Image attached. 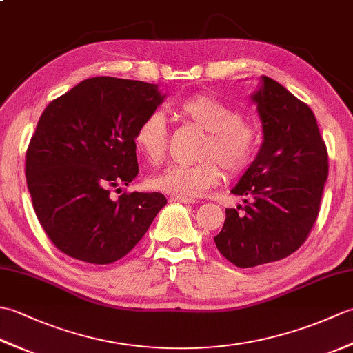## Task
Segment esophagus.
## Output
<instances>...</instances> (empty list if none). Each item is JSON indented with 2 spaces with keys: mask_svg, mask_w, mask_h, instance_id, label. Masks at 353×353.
<instances>
[{
  "mask_svg": "<svg viewBox=\"0 0 353 353\" xmlns=\"http://www.w3.org/2000/svg\"><path fill=\"white\" fill-rule=\"evenodd\" d=\"M170 200H171V201H177V203H183V205H192V203H196V200H194V199L183 197V196H171Z\"/></svg>",
  "mask_w": 353,
  "mask_h": 353,
  "instance_id": "34e87169",
  "label": "esophagus"
}]
</instances>
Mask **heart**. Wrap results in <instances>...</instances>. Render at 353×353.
Listing matches in <instances>:
<instances>
[{"instance_id":"heart-1","label":"heart","mask_w":353,"mask_h":353,"mask_svg":"<svg viewBox=\"0 0 353 353\" xmlns=\"http://www.w3.org/2000/svg\"><path fill=\"white\" fill-rule=\"evenodd\" d=\"M177 112L206 130L199 153L203 161L170 165L150 177L152 188L172 196L196 197L221 182V165L229 174H238L252 163L259 142L258 129L229 104L211 94H196L179 103ZM133 141L150 162H161L168 147V127L162 112L153 110L142 118Z\"/></svg>"}]
</instances>
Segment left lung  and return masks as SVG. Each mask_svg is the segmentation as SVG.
<instances>
[{"label":"left lung","instance_id":"left-lung-1","mask_svg":"<svg viewBox=\"0 0 353 353\" xmlns=\"http://www.w3.org/2000/svg\"><path fill=\"white\" fill-rule=\"evenodd\" d=\"M250 99L264 138L230 190L244 197L245 206L226 209L223 229L214 236L216 249L239 268L283 259L305 243L327 179L326 145L310 106L265 76Z\"/></svg>","mask_w":353,"mask_h":353}]
</instances>
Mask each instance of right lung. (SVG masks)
I'll use <instances>...</instances> for the list:
<instances>
[{
  "mask_svg": "<svg viewBox=\"0 0 353 353\" xmlns=\"http://www.w3.org/2000/svg\"><path fill=\"white\" fill-rule=\"evenodd\" d=\"M163 100L157 85L92 77L45 108L26 154V177L37 220L59 250L112 264L167 205L161 192L110 197L112 188L138 176L134 132Z\"/></svg>",
  "mask_w": 353,
  "mask_h": 353,
  "instance_id": "right-lung-1",
  "label": "right lung"
}]
</instances>
